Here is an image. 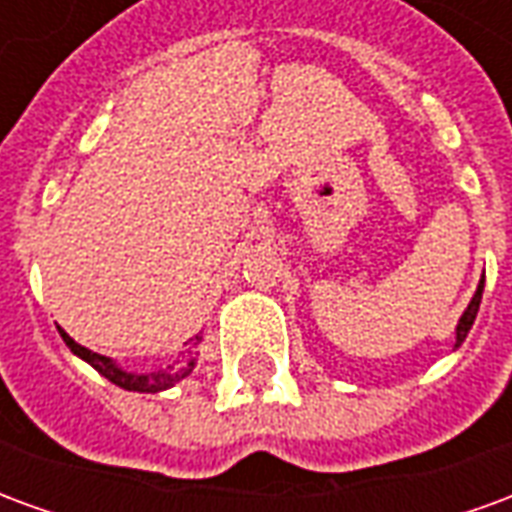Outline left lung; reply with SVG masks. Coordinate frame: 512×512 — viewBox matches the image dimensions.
<instances>
[{"mask_svg": "<svg viewBox=\"0 0 512 512\" xmlns=\"http://www.w3.org/2000/svg\"><path fill=\"white\" fill-rule=\"evenodd\" d=\"M483 285L485 279H480V285H477V293H474L472 304L466 307V312L461 315V321H458V337H455V345H461L463 340H466V334H469V329H472L474 318H477V310H480V299H483Z\"/></svg>", "mask_w": 512, "mask_h": 512, "instance_id": "obj_1", "label": "left lung"}]
</instances>
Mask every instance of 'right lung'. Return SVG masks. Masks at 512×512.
Segmentation results:
<instances>
[{"mask_svg": "<svg viewBox=\"0 0 512 512\" xmlns=\"http://www.w3.org/2000/svg\"><path fill=\"white\" fill-rule=\"evenodd\" d=\"M60 334L73 354L82 356L84 362H90L101 376L109 378L112 384L123 386V389H128V392H161V389H169V386L178 384L180 378L189 376L191 367H194V359H189V362H180V365H169L167 370H156V373H142V376H134V373H126V370L115 367L112 359L95 354V351H90V348H84V345H79L76 340H71V337L62 332V329Z\"/></svg>", "mask_w": 512, "mask_h": 512, "instance_id": "1", "label": "right lung"}]
</instances>
